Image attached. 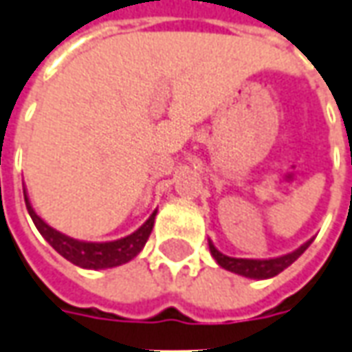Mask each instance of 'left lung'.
<instances>
[{
    "mask_svg": "<svg viewBox=\"0 0 352 352\" xmlns=\"http://www.w3.org/2000/svg\"><path fill=\"white\" fill-rule=\"evenodd\" d=\"M312 241H307L305 245H301L297 251H293L289 254H283V256H278V258H268V261H253V258H232V256H226L220 251H217V247L212 243L210 245V253L214 256L222 268H226L230 272H236L239 276H245V278H254V280H266V278H272L276 274H280L282 270H285L289 264H293L299 256H301L307 247L310 245Z\"/></svg>",
    "mask_w": 352,
    "mask_h": 352,
    "instance_id": "1",
    "label": "left lung"
}]
</instances>
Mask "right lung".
Here are the masks:
<instances>
[{"instance_id": "obj_1", "label": "right lung", "mask_w": 352, "mask_h": 352, "mask_svg": "<svg viewBox=\"0 0 352 352\" xmlns=\"http://www.w3.org/2000/svg\"><path fill=\"white\" fill-rule=\"evenodd\" d=\"M24 201H26L28 214L34 220L36 228L40 230V234L47 239V243L72 264H76L80 268H91V270L113 268V266H120V264L132 261L135 254L144 249L147 239L151 236L155 214H157V210H155L144 226L135 230L132 236L116 239V241H109V243H88V241H78V239H72L69 236H63L57 230L50 228L42 218L34 212L26 193H24Z\"/></svg>"}]
</instances>
